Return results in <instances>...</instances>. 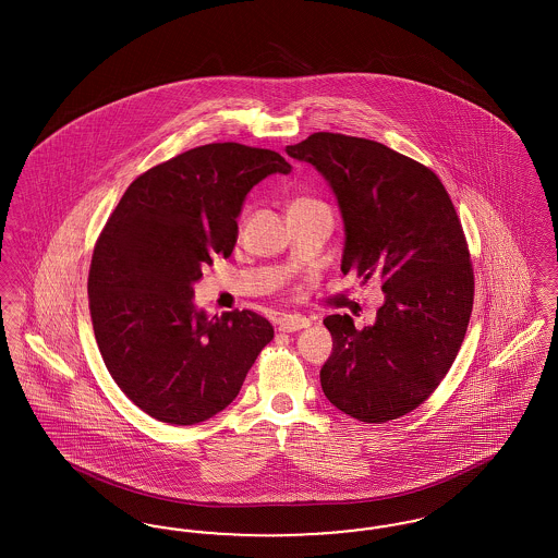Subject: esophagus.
Segmentation results:
<instances>
[{"label":"esophagus","instance_id":"esophagus-1","mask_svg":"<svg viewBox=\"0 0 558 558\" xmlns=\"http://www.w3.org/2000/svg\"><path fill=\"white\" fill-rule=\"evenodd\" d=\"M312 322L310 318H305V316H284V318L278 322V330H282V332H296V330H301V328H307Z\"/></svg>","mask_w":558,"mask_h":558}]
</instances>
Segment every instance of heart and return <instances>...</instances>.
I'll return each mask as SVG.
<instances>
[{"label": "heart", "instance_id": "1", "mask_svg": "<svg viewBox=\"0 0 558 558\" xmlns=\"http://www.w3.org/2000/svg\"><path fill=\"white\" fill-rule=\"evenodd\" d=\"M296 203H299V201H296Z\"/></svg>", "mask_w": 558, "mask_h": 558}]
</instances>
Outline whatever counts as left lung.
I'll return each instance as SVG.
<instances>
[{"label": "left lung", "mask_w": 558, "mask_h": 558, "mask_svg": "<svg viewBox=\"0 0 558 558\" xmlns=\"http://www.w3.org/2000/svg\"><path fill=\"white\" fill-rule=\"evenodd\" d=\"M332 187L345 223L343 274L383 282L376 322L328 316L332 353L319 371L332 405L362 423L418 408L450 371L473 312L466 239L441 180L380 142L312 133L287 146Z\"/></svg>", "instance_id": "8db88e82"}]
</instances>
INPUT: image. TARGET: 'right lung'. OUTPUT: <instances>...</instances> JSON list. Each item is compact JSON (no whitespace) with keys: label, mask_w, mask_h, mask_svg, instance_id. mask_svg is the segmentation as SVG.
Instances as JSON below:
<instances>
[{"label":"right lung","mask_w":558,"mask_h":558,"mask_svg":"<svg viewBox=\"0 0 558 558\" xmlns=\"http://www.w3.org/2000/svg\"><path fill=\"white\" fill-rule=\"evenodd\" d=\"M291 169L266 148L198 146L133 180L108 217L89 267V314L110 376L148 416L211 418L274 339L264 316L209 319L192 296L203 267L232 255L251 187Z\"/></svg>","instance_id":"right-lung-1"}]
</instances>
